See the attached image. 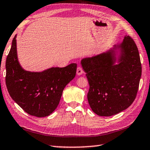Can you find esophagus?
<instances>
[{"mask_svg": "<svg viewBox=\"0 0 150 150\" xmlns=\"http://www.w3.org/2000/svg\"><path fill=\"white\" fill-rule=\"evenodd\" d=\"M83 73V70L82 69V68H81L80 66H78L77 67V70H76V74L79 76H80Z\"/></svg>", "mask_w": 150, "mask_h": 150, "instance_id": "obj_1", "label": "esophagus"}]
</instances>
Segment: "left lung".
Here are the masks:
<instances>
[{"label":"left lung","instance_id":"8db88e82","mask_svg":"<svg viewBox=\"0 0 150 150\" xmlns=\"http://www.w3.org/2000/svg\"><path fill=\"white\" fill-rule=\"evenodd\" d=\"M118 64H115L117 50ZM81 66L89 84L87 100L93 112L111 116L125 110L137 97L142 66L136 44L125 36L121 44L92 57L84 58Z\"/></svg>","mask_w":150,"mask_h":150}]
</instances>
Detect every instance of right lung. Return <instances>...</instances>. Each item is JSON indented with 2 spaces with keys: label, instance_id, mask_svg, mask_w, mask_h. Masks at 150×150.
Segmentation results:
<instances>
[{
  "label": "right lung",
  "instance_id": "right-lung-1",
  "mask_svg": "<svg viewBox=\"0 0 150 150\" xmlns=\"http://www.w3.org/2000/svg\"><path fill=\"white\" fill-rule=\"evenodd\" d=\"M16 38V35L6 61L8 93L27 114L47 116L57 108L64 87L75 77L77 64L52 67L40 72L26 71L18 61Z\"/></svg>",
  "mask_w": 150,
  "mask_h": 150
}]
</instances>
